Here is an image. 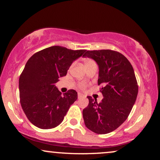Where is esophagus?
Segmentation results:
<instances>
[{
	"mask_svg": "<svg viewBox=\"0 0 160 160\" xmlns=\"http://www.w3.org/2000/svg\"><path fill=\"white\" fill-rule=\"evenodd\" d=\"M84 97V94H83L80 93V92H78V99L82 98V97Z\"/></svg>",
	"mask_w": 160,
	"mask_h": 160,
	"instance_id": "1",
	"label": "esophagus"
}]
</instances>
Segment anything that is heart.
Here are the masks:
<instances>
[{"instance_id":"1","label":"heart","mask_w":160,"mask_h":160,"mask_svg":"<svg viewBox=\"0 0 160 160\" xmlns=\"http://www.w3.org/2000/svg\"><path fill=\"white\" fill-rule=\"evenodd\" d=\"M94 61H92V60H91V59H88V60H86L85 61V66H88V65H90V64H91V63H94ZM85 86V85L84 83H81L80 84V87L81 88H84V87Z\"/></svg>"}]
</instances>
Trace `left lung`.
<instances>
[{
    "instance_id": "8db88e82",
    "label": "left lung",
    "mask_w": 160,
    "mask_h": 160,
    "mask_svg": "<svg viewBox=\"0 0 160 160\" xmlns=\"http://www.w3.org/2000/svg\"><path fill=\"white\" fill-rule=\"evenodd\" d=\"M85 57L99 66L98 85L104 98L97 103L88 96V106L82 116L87 128L97 134H106L118 128L131 113L137 98L138 86L132 65L118 51H87Z\"/></svg>"
}]
</instances>
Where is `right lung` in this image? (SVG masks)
Here are the masks:
<instances>
[{
  "label": "right lung",
  "mask_w": 160,
  "mask_h": 160,
  "mask_svg": "<svg viewBox=\"0 0 160 160\" xmlns=\"http://www.w3.org/2000/svg\"><path fill=\"white\" fill-rule=\"evenodd\" d=\"M85 51L53 46L35 53L27 62L19 79V90L22 108L33 125L50 129L63 121L78 93L69 90L62 94L55 84Z\"/></svg>",
  "instance_id": "1"
}]
</instances>
